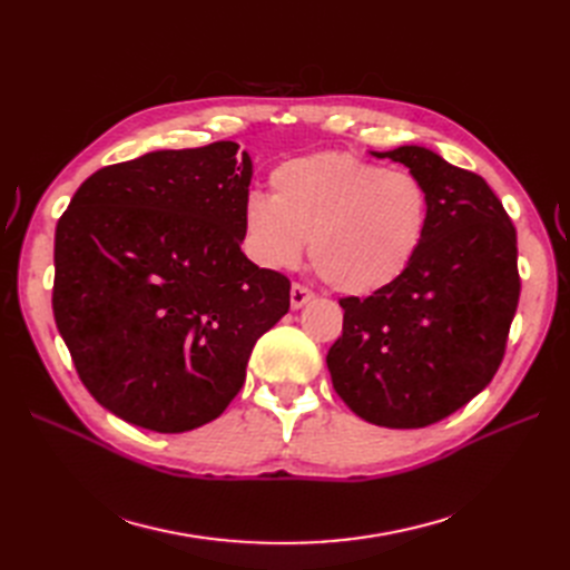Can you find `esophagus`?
<instances>
[{"instance_id": "obj_1", "label": "esophagus", "mask_w": 570, "mask_h": 570, "mask_svg": "<svg viewBox=\"0 0 570 570\" xmlns=\"http://www.w3.org/2000/svg\"><path fill=\"white\" fill-rule=\"evenodd\" d=\"M314 299V292L312 289H308V287H304V285H292V289H289V306L292 308H295V312H297V308H302L306 302H312Z\"/></svg>"}]
</instances>
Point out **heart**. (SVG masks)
I'll list each match as a JSON object with an SVG mask.
<instances>
[{"mask_svg": "<svg viewBox=\"0 0 570 570\" xmlns=\"http://www.w3.org/2000/svg\"><path fill=\"white\" fill-rule=\"evenodd\" d=\"M273 197L254 193L243 209L247 249L266 268L297 266L308 243L321 278L366 297L394 285L416 262L430 223V193L406 170L347 151L281 164Z\"/></svg>", "mask_w": 570, "mask_h": 570, "instance_id": "b5f03b06", "label": "heart"}]
</instances>
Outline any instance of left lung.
<instances>
[{"label":"left lung","instance_id":"1","mask_svg":"<svg viewBox=\"0 0 570 570\" xmlns=\"http://www.w3.org/2000/svg\"><path fill=\"white\" fill-rule=\"evenodd\" d=\"M404 164L430 193L416 262L366 299H340L342 337L325 356L333 387L358 419L425 428L485 390L519 306L515 228L480 176L421 145L371 151Z\"/></svg>","mask_w":570,"mask_h":570}]
</instances>
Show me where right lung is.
I'll use <instances>...</instances> for the list:
<instances>
[{
    "instance_id": "right-lung-1",
    "label": "right lung",
    "mask_w": 570,
    "mask_h": 570,
    "mask_svg": "<svg viewBox=\"0 0 570 570\" xmlns=\"http://www.w3.org/2000/svg\"><path fill=\"white\" fill-rule=\"evenodd\" d=\"M235 142L157 149L99 168L55 235V321L82 385L132 425L218 419L289 281L245 256L254 176Z\"/></svg>"
}]
</instances>
